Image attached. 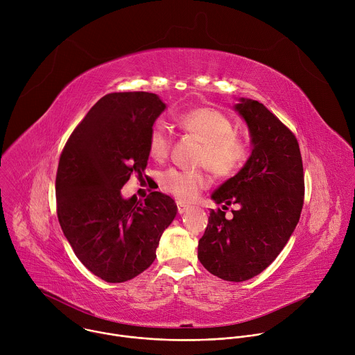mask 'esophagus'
<instances>
[{
  "label": "esophagus",
  "instance_id": "obj_1",
  "mask_svg": "<svg viewBox=\"0 0 355 355\" xmlns=\"http://www.w3.org/2000/svg\"><path fill=\"white\" fill-rule=\"evenodd\" d=\"M188 208H189V207H188V205H185L184 202L177 200V209H178V214H180V215H182L184 212H187V211H188Z\"/></svg>",
  "mask_w": 355,
  "mask_h": 355
}]
</instances>
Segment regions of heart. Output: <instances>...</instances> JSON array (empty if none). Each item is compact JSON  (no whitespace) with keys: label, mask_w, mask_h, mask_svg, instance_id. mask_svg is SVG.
<instances>
[{"label":"heart","mask_w":355,"mask_h":355,"mask_svg":"<svg viewBox=\"0 0 355 355\" xmlns=\"http://www.w3.org/2000/svg\"><path fill=\"white\" fill-rule=\"evenodd\" d=\"M177 125L188 135L202 141L198 155V164L207 166L216 177L229 178L236 175L250 157L248 144L234 133L232 119L223 112L202 107L182 112ZM171 135L160 123L151 128L147 140V150L155 162H164L171 150ZM160 187L180 200L189 202L198 193L209 187L207 170H178L168 168L159 178Z\"/></svg>","instance_id":"b5f03b06"}]
</instances>
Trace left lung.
Returning a JSON list of instances; mask_svg holds the SVG:
<instances>
[{
    "label": "left lung",
    "mask_w": 355,
    "mask_h": 355,
    "mask_svg": "<svg viewBox=\"0 0 355 355\" xmlns=\"http://www.w3.org/2000/svg\"><path fill=\"white\" fill-rule=\"evenodd\" d=\"M234 110L248 125L252 151L245 166L214 193L216 204L239 205L227 219L211 211L198 259L211 274L241 282L264 271L293 233L305 198L299 143L292 130L259 101Z\"/></svg>",
    "instance_id": "8db88e82"
}]
</instances>
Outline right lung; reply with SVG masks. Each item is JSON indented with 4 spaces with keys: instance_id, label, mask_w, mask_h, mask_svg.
Here are the masks:
<instances>
[{
    "instance_id": "right-lung-1",
    "label": "right lung",
    "mask_w": 355,
    "mask_h": 355,
    "mask_svg": "<svg viewBox=\"0 0 355 355\" xmlns=\"http://www.w3.org/2000/svg\"><path fill=\"white\" fill-rule=\"evenodd\" d=\"M166 104L151 92L101 98L70 135L56 174L62 230L77 259L107 282H125L153 264L163 232L177 215L168 195L123 199L122 187L143 177L147 140Z\"/></svg>"
}]
</instances>
